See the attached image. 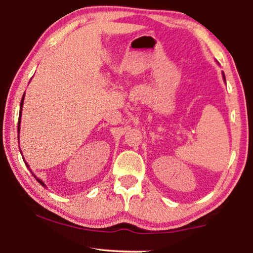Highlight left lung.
Segmentation results:
<instances>
[{"label":"left lung","mask_w":253,"mask_h":253,"mask_svg":"<svg viewBox=\"0 0 253 253\" xmlns=\"http://www.w3.org/2000/svg\"><path fill=\"white\" fill-rule=\"evenodd\" d=\"M223 78H224V80H225V77H224V74H223Z\"/></svg>","instance_id":"8db88e82"}]
</instances>
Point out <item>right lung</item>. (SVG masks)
I'll return each mask as SVG.
<instances>
[{"label": "right lung", "instance_id": "obj_1", "mask_svg": "<svg viewBox=\"0 0 253 253\" xmlns=\"http://www.w3.org/2000/svg\"><path fill=\"white\" fill-rule=\"evenodd\" d=\"M25 93V92H24ZM23 100H24V95H23V97H22V99H21V104H20V115H19V122H18V132H20V124H21V115H22V114H21V113H22V106H23ZM18 138H19V137H18ZM21 152V151H20ZM24 161V160H23ZM24 163H25V165H27L28 166V168H29V165L27 164V162H25L24 161ZM32 175H33V176L34 177H36V175H34L33 173H32ZM37 178V177H36ZM37 181L38 182H39L40 184H41V185L42 186H44L45 187V185H44V183L43 182H42L41 181V179H39V178H37Z\"/></svg>", "mask_w": 253, "mask_h": 253}]
</instances>
